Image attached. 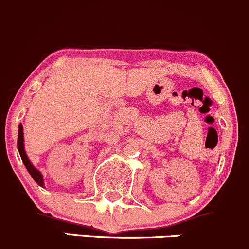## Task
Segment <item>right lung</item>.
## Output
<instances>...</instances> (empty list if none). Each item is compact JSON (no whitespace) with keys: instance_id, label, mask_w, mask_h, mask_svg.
Returning a JSON list of instances; mask_svg holds the SVG:
<instances>
[{"instance_id":"add662e5","label":"right lung","mask_w":249,"mask_h":249,"mask_svg":"<svg viewBox=\"0 0 249 249\" xmlns=\"http://www.w3.org/2000/svg\"><path fill=\"white\" fill-rule=\"evenodd\" d=\"M18 150H19L20 156H21L22 163L25 164L26 166L27 171L30 173V175L32 176V178L39 184L40 187H44V180H43V176L40 174L39 170L35 168L32 165V163L30 162L29 157H27L26 152H25V147H24V129H22V124H19V134H18Z\"/></svg>"}]
</instances>
